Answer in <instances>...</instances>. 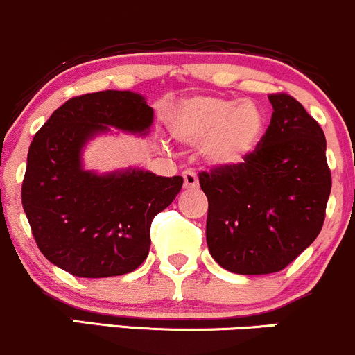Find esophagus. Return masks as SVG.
<instances>
[{"mask_svg": "<svg viewBox=\"0 0 355 355\" xmlns=\"http://www.w3.org/2000/svg\"><path fill=\"white\" fill-rule=\"evenodd\" d=\"M182 179H184V188L186 189H196L199 186L198 176L194 171H184L182 173Z\"/></svg>", "mask_w": 355, "mask_h": 355, "instance_id": "esophagus-1", "label": "esophagus"}]
</instances>
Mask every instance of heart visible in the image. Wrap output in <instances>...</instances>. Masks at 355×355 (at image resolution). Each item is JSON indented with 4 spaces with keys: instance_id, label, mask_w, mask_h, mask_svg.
Listing matches in <instances>:
<instances>
[{
    "instance_id": "heart-1",
    "label": "heart",
    "mask_w": 355,
    "mask_h": 355,
    "mask_svg": "<svg viewBox=\"0 0 355 355\" xmlns=\"http://www.w3.org/2000/svg\"><path fill=\"white\" fill-rule=\"evenodd\" d=\"M169 129L186 146H206L205 156L216 167H234L260 146L265 119L253 102L220 95H199L181 102L169 117Z\"/></svg>"
}]
</instances>
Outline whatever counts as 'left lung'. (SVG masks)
Here are the masks:
<instances>
[{
    "label": "left lung",
    "instance_id": "left-lung-1",
    "mask_svg": "<svg viewBox=\"0 0 355 355\" xmlns=\"http://www.w3.org/2000/svg\"><path fill=\"white\" fill-rule=\"evenodd\" d=\"M268 101L272 121L252 156L199 174L211 257L240 275L280 272L309 248L332 188L318 122L290 95L272 94Z\"/></svg>",
    "mask_w": 355,
    "mask_h": 355
}]
</instances>
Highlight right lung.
Masks as SVG:
<instances>
[{
    "mask_svg": "<svg viewBox=\"0 0 355 355\" xmlns=\"http://www.w3.org/2000/svg\"><path fill=\"white\" fill-rule=\"evenodd\" d=\"M154 110L142 95L105 90L58 107L28 149L23 209L46 260L75 277L134 272L150 248V223L182 188V178L125 169L95 174L82 167V149L115 127L147 134Z\"/></svg>",
    "mask_w": 355,
    "mask_h": 355,
    "instance_id": "add662e5",
    "label": "right lung"
}]
</instances>
